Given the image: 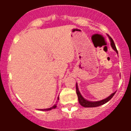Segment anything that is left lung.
Wrapping results in <instances>:
<instances>
[{"mask_svg":"<svg viewBox=\"0 0 131 131\" xmlns=\"http://www.w3.org/2000/svg\"><path fill=\"white\" fill-rule=\"evenodd\" d=\"M107 37L110 39V44H111V47L113 48L114 50L117 52V54H118V52L117 50V48L115 47V45L114 42H113V39L110 37V36L107 35ZM76 92H77V96H78V100L79 102L82 106L84 107H98V106H102V105L106 103H107V102L110 101V100L112 99V97L114 96V94H115L116 92H114L113 93H112L111 95L109 96L108 97H107L105 99H103L102 100H99V101H89V100H86L85 98H83V96L81 95V94L80 93L79 90L78 86H77V83H76Z\"/></svg>","mask_w":131,"mask_h":131,"instance_id":"obj_1","label":"left lung"}]
</instances>
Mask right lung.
Returning <instances> with one entry per match:
<instances>
[{"mask_svg": "<svg viewBox=\"0 0 131 131\" xmlns=\"http://www.w3.org/2000/svg\"><path fill=\"white\" fill-rule=\"evenodd\" d=\"M58 100H59V97H58ZM57 102H58V101H57ZM56 107H57V104H54V106H52V107H50V108L40 109V110H40V111H49V110H52V109H55Z\"/></svg>", "mask_w": 131, "mask_h": 131, "instance_id": "obj_1", "label": "right lung"}]
</instances>
